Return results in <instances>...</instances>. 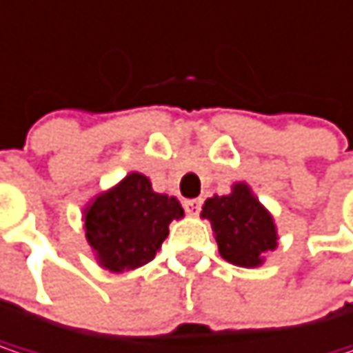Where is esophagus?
I'll list each match as a JSON object with an SVG mask.
<instances>
[{
  "instance_id": "1",
  "label": "esophagus",
  "mask_w": 353,
  "mask_h": 353,
  "mask_svg": "<svg viewBox=\"0 0 353 353\" xmlns=\"http://www.w3.org/2000/svg\"><path fill=\"white\" fill-rule=\"evenodd\" d=\"M183 208L188 214H198L202 208V200L200 198H194V200H183Z\"/></svg>"
}]
</instances>
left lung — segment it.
<instances>
[{"mask_svg": "<svg viewBox=\"0 0 353 353\" xmlns=\"http://www.w3.org/2000/svg\"><path fill=\"white\" fill-rule=\"evenodd\" d=\"M200 216L212 224L220 256L236 267H261L279 246L272 214L244 181H236L226 196L208 198Z\"/></svg>", "mask_w": 353, "mask_h": 353, "instance_id": "left-lung-1", "label": "left lung"}]
</instances>
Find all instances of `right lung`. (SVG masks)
<instances>
[{"label":"right lung","instance_id":"obj_1","mask_svg":"<svg viewBox=\"0 0 353 353\" xmlns=\"http://www.w3.org/2000/svg\"><path fill=\"white\" fill-rule=\"evenodd\" d=\"M183 218L179 200L157 194L149 177L131 172L82 210L84 236L97 263L111 272L139 269L153 261L170 234L172 220Z\"/></svg>","mask_w":353,"mask_h":353}]
</instances>
